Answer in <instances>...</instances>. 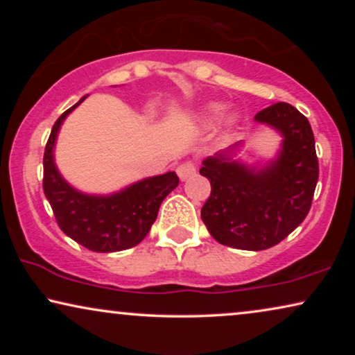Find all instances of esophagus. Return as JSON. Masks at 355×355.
<instances>
[{"label": "esophagus", "instance_id": "esophagus-1", "mask_svg": "<svg viewBox=\"0 0 355 355\" xmlns=\"http://www.w3.org/2000/svg\"><path fill=\"white\" fill-rule=\"evenodd\" d=\"M196 164L193 163H191V162H187V163H182V164H179L178 166V176H179V179H181V181H187L189 178H192L193 174H196Z\"/></svg>", "mask_w": 355, "mask_h": 355}]
</instances>
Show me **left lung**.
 <instances>
[{"label": "left lung", "instance_id": "8db88e82", "mask_svg": "<svg viewBox=\"0 0 355 355\" xmlns=\"http://www.w3.org/2000/svg\"><path fill=\"white\" fill-rule=\"evenodd\" d=\"M281 135L271 159L237 158L242 142L202 162L211 184L202 220L223 245L265 250L279 244L305 220L318 181V159L309 119L289 103H275L255 114Z\"/></svg>", "mask_w": 355, "mask_h": 355}]
</instances>
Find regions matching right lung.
Instances as JSON below:
<instances>
[{"instance_id":"1","label":"right lung","mask_w":355,"mask_h":355,"mask_svg":"<svg viewBox=\"0 0 355 355\" xmlns=\"http://www.w3.org/2000/svg\"><path fill=\"white\" fill-rule=\"evenodd\" d=\"M85 96L66 110L53 125L43 155V192L66 236L85 249L110 254L140 244L157 220L158 208L178 187L174 171L140 179L113 193L82 192L62 178L55 163V145L64 119Z\"/></svg>"}]
</instances>
